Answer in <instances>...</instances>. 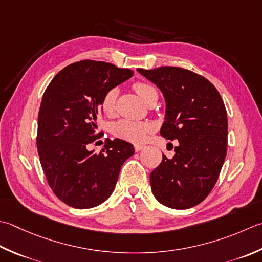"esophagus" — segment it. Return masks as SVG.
I'll list each match as a JSON object with an SVG mask.
<instances>
[{
	"instance_id": "esophagus-1",
	"label": "esophagus",
	"mask_w": 262,
	"mask_h": 262,
	"mask_svg": "<svg viewBox=\"0 0 262 262\" xmlns=\"http://www.w3.org/2000/svg\"><path fill=\"white\" fill-rule=\"evenodd\" d=\"M144 147H145L144 145H135V146H134V148H135V151H136V152H140V151H141V150H143V148H144Z\"/></svg>"
}]
</instances>
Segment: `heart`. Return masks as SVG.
<instances>
[{
  "label": "heart",
  "mask_w": 262,
  "mask_h": 262,
  "mask_svg": "<svg viewBox=\"0 0 262 262\" xmlns=\"http://www.w3.org/2000/svg\"><path fill=\"white\" fill-rule=\"evenodd\" d=\"M133 90L141 99L147 103L152 99H158V92L155 86L145 83V81H136L133 84ZM117 101V91L111 89L103 94L100 102L101 111L103 115L110 117L115 115ZM153 130V125L146 121H134L121 119L112 125V134L121 138V140L130 143H142L145 141L146 135Z\"/></svg>",
  "instance_id": "heart-1"
}]
</instances>
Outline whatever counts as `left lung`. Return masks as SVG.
I'll return each mask as SVG.
<instances>
[{
  "instance_id": "1",
  "label": "left lung",
  "mask_w": 262,
  "mask_h": 262,
  "mask_svg": "<svg viewBox=\"0 0 262 262\" xmlns=\"http://www.w3.org/2000/svg\"><path fill=\"white\" fill-rule=\"evenodd\" d=\"M165 95L160 134L177 140L175 156H162L151 172L153 195L163 206L188 209L201 203L216 184L227 153L228 122L224 101L203 76L179 67L137 69Z\"/></svg>"
}]
</instances>
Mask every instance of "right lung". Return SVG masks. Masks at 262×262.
Wrapping results in <instances>:
<instances>
[{
	"label": "right lung",
	"mask_w": 262,
	"mask_h": 262,
	"mask_svg": "<svg viewBox=\"0 0 262 262\" xmlns=\"http://www.w3.org/2000/svg\"><path fill=\"white\" fill-rule=\"evenodd\" d=\"M133 74L103 61L83 60L67 66L46 87L36 144L51 189L70 207L103 203L114 192L121 166L134 155L130 143L118 138L105 140L100 153L87 150L103 134L96 124L102 96Z\"/></svg>",
	"instance_id": "1"
}]
</instances>
